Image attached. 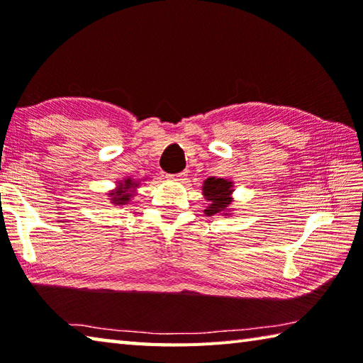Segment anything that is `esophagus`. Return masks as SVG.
I'll return each mask as SVG.
<instances>
[{
    "label": "esophagus",
    "mask_w": 363,
    "mask_h": 363,
    "mask_svg": "<svg viewBox=\"0 0 363 363\" xmlns=\"http://www.w3.org/2000/svg\"><path fill=\"white\" fill-rule=\"evenodd\" d=\"M186 176H187V172H181V173H177V174H173L172 179H174V181H184V179H186Z\"/></svg>",
    "instance_id": "1"
}]
</instances>
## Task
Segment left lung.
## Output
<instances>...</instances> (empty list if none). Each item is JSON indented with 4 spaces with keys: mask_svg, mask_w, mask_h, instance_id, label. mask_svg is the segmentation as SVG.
I'll list each match as a JSON object with an SVG mask.
<instances>
[{
    "mask_svg": "<svg viewBox=\"0 0 363 363\" xmlns=\"http://www.w3.org/2000/svg\"><path fill=\"white\" fill-rule=\"evenodd\" d=\"M234 191V182L225 179V177H207L203 182V196L207 201V207L204 213L207 217L212 215H228L233 213V198Z\"/></svg>",
    "mask_w": 363,
    "mask_h": 363,
    "instance_id": "1",
    "label": "left lung"
}]
</instances>
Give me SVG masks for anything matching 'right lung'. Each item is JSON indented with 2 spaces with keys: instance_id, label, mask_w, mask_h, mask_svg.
Listing matches in <instances>:
<instances>
[{
  "instance_id": "1",
  "label": "right lung",
  "mask_w": 363,
  "mask_h": 363,
  "mask_svg": "<svg viewBox=\"0 0 363 363\" xmlns=\"http://www.w3.org/2000/svg\"><path fill=\"white\" fill-rule=\"evenodd\" d=\"M140 181H135V179H130V177H125V179H120L115 184H117V187L113 190H109V201L111 204L117 206V207H123L129 204L130 199H133L137 194V189L140 187Z\"/></svg>"
}]
</instances>
